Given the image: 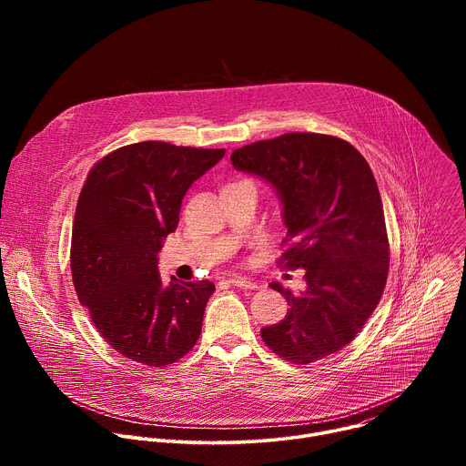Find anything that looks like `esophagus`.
<instances>
[{
  "instance_id": "esophagus-1",
  "label": "esophagus",
  "mask_w": 466,
  "mask_h": 466,
  "mask_svg": "<svg viewBox=\"0 0 466 466\" xmlns=\"http://www.w3.org/2000/svg\"><path fill=\"white\" fill-rule=\"evenodd\" d=\"M228 282L232 286H236V288H241V289H254V288H258L256 282H252L250 279H243V277H232Z\"/></svg>"
}]
</instances>
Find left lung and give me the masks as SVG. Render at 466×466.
Returning <instances> with one entry per match:
<instances>
[{"mask_svg":"<svg viewBox=\"0 0 466 466\" xmlns=\"http://www.w3.org/2000/svg\"><path fill=\"white\" fill-rule=\"evenodd\" d=\"M230 160L273 184L288 227L279 263L306 271L302 293L271 284L289 309L261 328L263 343L297 365L339 352L376 309L389 273L381 197L367 160L349 142L317 132L259 140Z\"/></svg>","mask_w":466,"mask_h":466,"instance_id":"1","label":"left lung"}]
</instances>
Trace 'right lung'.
Instances as JSON below:
<instances>
[{
	"mask_svg": "<svg viewBox=\"0 0 466 466\" xmlns=\"http://www.w3.org/2000/svg\"><path fill=\"white\" fill-rule=\"evenodd\" d=\"M225 157V149L130 144L103 157L81 189L70 265L79 302L103 339L121 356L164 367L201 336L216 286L164 284L158 252L177 230L187 187Z\"/></svg>",
	"mask_w": 466,
	"mask_h": 466,
	"instance_id": "right-lung-1",
	"label": "right lung"
}]
</instances>
